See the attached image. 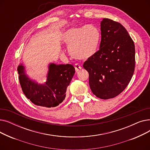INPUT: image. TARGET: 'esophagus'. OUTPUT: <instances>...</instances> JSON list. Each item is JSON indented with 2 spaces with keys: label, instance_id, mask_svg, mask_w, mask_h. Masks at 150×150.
I'll return each instance as SVG.
<instances>
[{
  "label": "esophagus",
  "instance_id": "1",
  "mask_svg": "<svg viewBox=\"0 0 150 150\" xmlns=\"http://www.w3.org/2000/svg\"><path fill=\"white\" fill-rule=\"evenodd\" d=\"M75 69L76 72H78L81 69V67L79 64H75Z\"/></svg>",
  "mask_w": 150,
  "mask_h": 150
}]
</instances>
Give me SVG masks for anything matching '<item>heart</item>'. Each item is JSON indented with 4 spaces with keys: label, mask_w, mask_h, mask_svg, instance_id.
<instances>
[{
    "label": "heart",
    "mask_w": 150,
    "mask_h": 150,
    "mask_svg": "<svg viewBox=\"0 0 150 150\" xmlns=\"http://www.w3.org/2000/svg\"><path fill=\"white\" fill-rule=\"evenodd\" d=\"M62 42L68 46L72 58L88 59L97 52L100 41L99 30L92 25H85L67 30L61 37Z\"/></svg>",
    "instance_id": "1"
}]
</instances>
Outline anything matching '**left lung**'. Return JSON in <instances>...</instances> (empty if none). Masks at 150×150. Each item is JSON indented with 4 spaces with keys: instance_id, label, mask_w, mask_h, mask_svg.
Wrapping results in <instances>:
<instances>
[{
    "instance_id": "1",
    "label": "left lung",
    "mask_w": 150,
    "mask_h": 150,
    "mask_svg": "<svg viewBox=\"0 0 150 150\" xmlns=\"http://www.w3.org/2000/svg\"><path fill=\"white\" fill-rule=\"evenodd\" d=\"M99 50L86 60L92 93L101 99L112 98L128 86L134 72L135 46L127 30L120 23L104 18L100 22Z\"/></svg>"
}]
</instances>
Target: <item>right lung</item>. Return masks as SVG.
Masks as SVG:
<instances>
[{
    "instance_id": "right-lung-1",
    "label": "right lung",
    "mask_w": 150,
    "mask_h": 150,
    "mask_svg": "<svg viewBox=\"0 0 150 150\" xmlns=\"http://www.w3.org/2000/svg\"><path fill=\"white\" fill-rule=\"evenodd\" d=\"M17 70L21 88L26 97L35 105L46 108L56 107L65 99L67 88L75 72L72 64L50 62L46 81L39 83L29 77L22 63Z\"/></svg>"
}]
</instances>
